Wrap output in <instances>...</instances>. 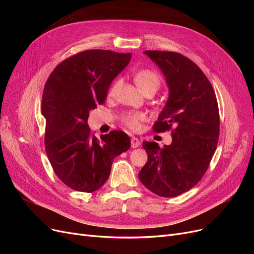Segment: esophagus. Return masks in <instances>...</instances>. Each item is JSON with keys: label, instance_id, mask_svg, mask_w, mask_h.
<instances>
[{"label": "esophagus", "instance_id": "1", "mask_svg": "<svg viewBox=\"0 0 254 254\" xmlns=\"http://www.w3.org/2000/svg\"><path fill=\"white\" fill-rule=\"evenodd\" d=\"M130 142H131V147H132V148L140 147L141 142L139 141V139H137V137H135V136H132V137H131V140H130Z\"/></svg>", "mask_w": 254, "mask_h": 254}]
</instances>
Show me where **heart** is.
Returning a JSON list of instances; mask_svg holds the SVG:
<instances>
[{
	"instance_id": "heart-1",
	"label": "heart",
	"mask_w": 254,
	"mask_h": 254,
	"mask_svg": "<svg viewBox=\"0 0 254 254\" xmlns=\"http://www.w3.org/2000/svg\"><path fill=\"white\" fill-rule=\"evenodd\" d=\"M134 81L136 86L140 88V90L144 94L150 93V92H156L161 86V78L160 76L152 70L149 68H142V70L137 71L134 76ZM121 84L120 79H115L109 90V95H114ZM143 120V114L141 113H127L123 117V123L132 130H136L140 126V122Z\"/></svg>"
}]
</instances>
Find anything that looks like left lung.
I'll return each instance as SVG.
<instances>
[{
    "instance_id": "8db88e82",
    "label": "left lung",
    "mask_w": 254,
    "mask_h": 254,
    "mask_svg": "<svg viewBox=\"0 0 254 254\" xmlns=\"http://www.w3.org/2000/svg\"><path fill=\"white\" fill-rule=\"evenodd\" d=\"M163 72L170 89L167 103L153 124L155 132H172L161 148L143 142L147 162L139 178L152 193L175 197L201 180L217 147L219 111L209 79L190 59L176 52L145 51Z\"/></svg>"
}]
</instances>
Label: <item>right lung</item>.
<instances>
[{
    "label": "right lung",
    "instance_id": "right-lung-1",
    "mask_svg": "<svg viewBox=\"0 0 254 254\" xmlns=\"http://www.w3.org/2000/svg\"><path fill=\"white\" fill-rule=\"evenodd\" d=\"M130 59V53L83 51L60 63L45 82V151L58 178L72 190L92 193L102 188L114 158L131 145L124 131L113 130L99 140L88 126L89 112L105 103L112 80Z\"/></svg>",
    "mask_w": 254,
    "mask_h": 254
}]
</instances>
